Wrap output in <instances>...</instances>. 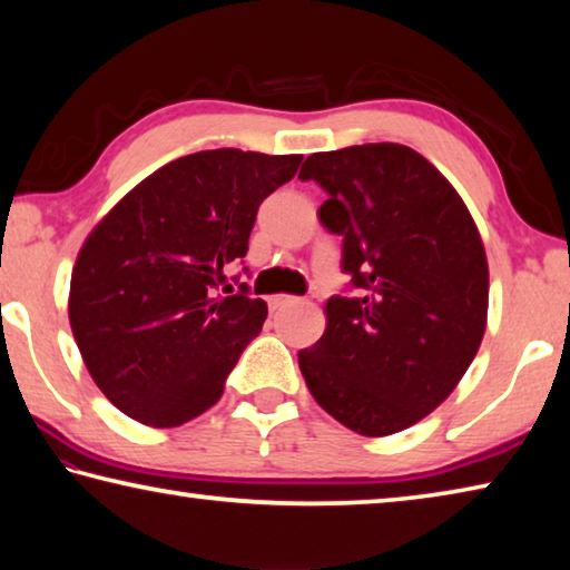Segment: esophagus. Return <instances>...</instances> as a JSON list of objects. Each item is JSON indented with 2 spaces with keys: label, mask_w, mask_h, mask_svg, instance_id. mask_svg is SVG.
Returning <instances> with one entry per match:
<instances>
[{
  "label": "esophagus",
  "mask_w": 570,
  "mask_h": 570,
  "mask_svg": "<svg viewBox=\"0 0 570 570\" xmlns=\"http://www.w3.org/2000/svg\"><path fill=\"white\" fill-rule=\"evenodd\" d=\"M302 298L298 296H292V294H276L272 296V308H284V306H292V304H298Z\"/></svg>",
  "instance_id": "34e87169"
}]
</instances>
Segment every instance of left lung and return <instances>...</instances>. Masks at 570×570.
Listing matches in <instances>:
<instances>
[{
	"mask_svg": "<svg viewBox=\"0 0 570 570\" xmlns=\"http://www.w3.org/2000/svg\"><path fill=\"white\" fill-rule=\"evenodd\" d=\"M302 180L326 190L320 220L344 240L356 296L326 302V330L298 366L344 428L384 438L458 387L488 324V258L450 180L400 142L308 156Z\"/></svg>",
	"mask_w": 570,
	"mask_h": 570,
	"instance_id": "1",
	"label": "left lung"
}]
</instances>
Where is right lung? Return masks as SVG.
I'll return each mask as SVG.
<instances>
[{
	"instance_id": "right-lung-1",
	"label": "right lung",
	"mask_w": 570,
	"mask_h": 570,
	"mask_svg": "<svg viewBox=\"0 0 570 570\" xmlns=\"http://www.w3.org/2000/svg\"><path fill=\"white\" fill-rule=\"evenodd\" d=\"M304 156L238 148L183 156L122 196L77 254L70 326L90 377L148 428H178L220 400L266 320L264 298L220 296L262 200Z\"/></svg>"
}]
</instances>
